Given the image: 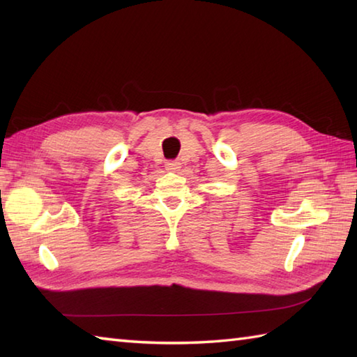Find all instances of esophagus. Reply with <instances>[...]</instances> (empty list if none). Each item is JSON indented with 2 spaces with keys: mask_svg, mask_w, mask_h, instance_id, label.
<instances>
[{
  "mask_svg": "<svg viewBox=\"0 0 357 357\" xmlns=\"http://www.w3.org/2000/svg\"><path fill=\"white\" fill-rule=\"evenodd\" d=\"M179 165L181 164L178 161H169V162H165V169L170 172H176L179 169Z\"/></svg>",
  "mask_w": 357,
  "mask_h": 357,
  "instance_id": "34e87169",
  "label": "esophagus"
}]
</instances>
